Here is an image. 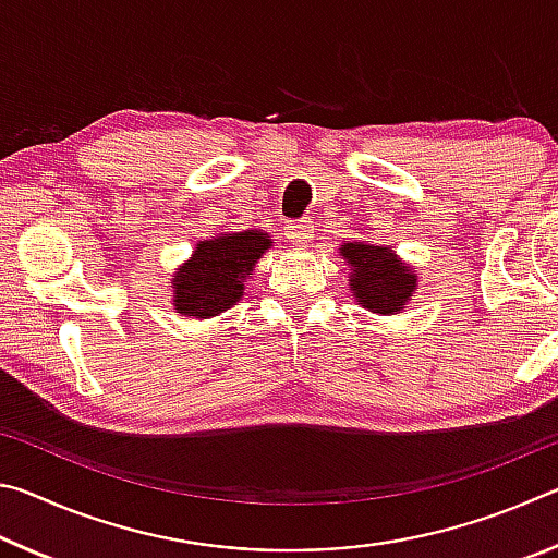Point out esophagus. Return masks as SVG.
<instances>
[{"label": "esophagus", "instance_id": "esophagus-1", "mask_svg": "<svg viewBox=\"0 0 558 558\" xmlns=\"http://www.w3.org/2000/svg\"><path fill=\"white\" fill-rule=\"evenodd\" d=\"M286 235L295 245H305L307 241H313L315 229L310 221H292V223H286Z\"/></svg>", "mask_w": 558, "mask_h": 558}]
</instances>
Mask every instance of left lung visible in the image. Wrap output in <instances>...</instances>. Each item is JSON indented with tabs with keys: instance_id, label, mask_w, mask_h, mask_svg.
I'll use <instances>...</instances> for the list:
<instances>
[{
	"instance_id": "obj_1",
	"label": "left lung",
	"mask_w": 558,
	"mask_h": 558,
	"mask_svg": "<svg viewBox=\"0 0 558 558\" xmlns=\"http://www.w3.org/2000/svg\"><path fill=\"white\" fill-rule=\"evenodd\" d=\"M339 256L352 266L349 288L362 307L379 315H396L413 298L418 276L386 245L349 241L339 248Z\"/></svg>"
}]
</instances>
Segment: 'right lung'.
Wrapping results in <instances>:
<instances>
[{
    "mask_svg": "<svg viewBox=\"0 0 558 558\" xmlns=\"http://www.w3.org/2000/svg\"><path fill=\"white\" fill-rule=\"evenodd\" d=\"M270 243V235L263 231L221 233L196 243L192 258L172 278L177 313L209 319L235 305L243 295V282L253 276Z\"/></svg>",
    "mask_w": 558,
    "mask_h": 558,
    "instance_id": "obj_1",
    "label": "right lung"
}]
</instances>
